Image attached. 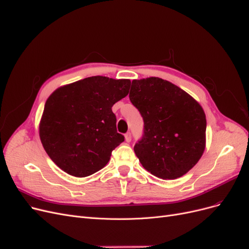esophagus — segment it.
<instances>
[{"label":"esophagus","mask_w":249,"mask_h":249,"mask_svg":"<svg viewBox=\"0 0 249 249\" xmlns=\"http://www.w3.org/2000/svg\"><path fill=\"white\" fill-rule=\"evenodd\" d=\"M124 139H125V142L130 143V142H131V140H132V136H131V133H126V134L124 135Z\"/></svg>","instance_id":"34e87169"}]
</instances>
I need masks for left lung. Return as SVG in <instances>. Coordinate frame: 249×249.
Masks as SVG:
<instances>
[{
	"mask_svg": "<svg viewBox=\"0 0 249 249\" xmlns=\"http://www.w3.org/2000/svg\"><path fill=\"white\" fill-rule=\"evenodd\" d=\"M128 97L144 121L142 139L134 147L143 167L163 180L187 174L205 149L206 118L200 104L159 77L134 79Z\"/></svg>",
	"mask_w": 249,
	"mask_h": 249,
	"instance_id": "obj_1",
	"label": "left lung"
}]
</instances>
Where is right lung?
<instances>
[{
	"mask_svg": "<svg viewBox=\"0 0 249 249\" xmlns=\"http://www.w3.org/2000/svg\"><path fill=\"white\" fill-rule=\"evenodd\" d=\"M130 79L91 76L60 87L46 101L39 138L62 171L84 178L100 171L124 141L112 106L128 94Z\"/></svg>",
	"mask_w": 249,
	"mask_h": 249,
	"instance_id": "add662e5",
	"label": "right lung"
}]
</instances>
